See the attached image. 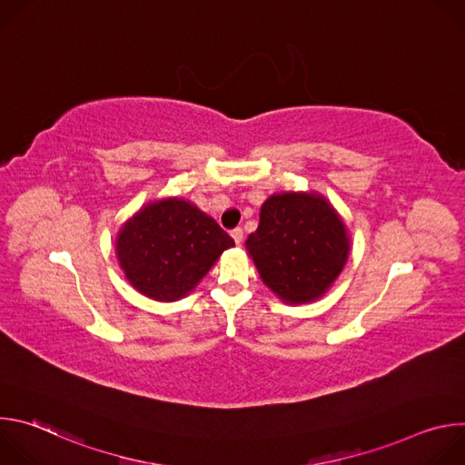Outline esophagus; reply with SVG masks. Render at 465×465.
Segmentation results:
<instances>
[{
    "label": "esophagus",
    "mask_w": 465,
    "mask_h": 465,
    "mask_svg": "<svg viewBox=\"0 0 465 465\" xmlns=\"http://www.w3.org/2000/svg\"><path fill=\"white\" fill-rule=\"evenodd\" d=\"M232 237H233V241H235V244L241 246V242H242V230H241V228L232 230Z\"/></svg>",
    "instance_id": "34e87169"
}]
</instances>
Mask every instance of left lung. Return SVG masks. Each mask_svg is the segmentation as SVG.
<instances>
[{
  "mask_svg": "<svg viewBox=\"0 0 465 465\" xmlns=\"http://www.w3.org/2000/svg\"><path fill=\"white\" fill-rule=\"evenodd\" d=\"M350 244L342 217L316 191L271 194L244 242L262 283L291 305L329 291L344 269Z\"/></svg>",
  "mask_w": 465,
  "mask_h": 465,
  "instance_id": "left-lung-1",
  "label": "left lung"
}]
</instances>
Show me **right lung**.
Instances as JSON below:
<instances>
[{
  "label": "right lung",
  "instance_id": "right-lung-1",
  "mask_svg": "<svg viewBox=\"0 0 465 465\" xmlns=\"http://www.w3.org/2000/svg\"><path fill=\"white\" fill-rule=\"evenodd\" d=\"M233 239L185 198L145 204L117 232L115 255L128 283L156 302L187 296Z\"/></svg>",
  "mask_w": 465,
  "mask_h": 465
}]
</instances>
